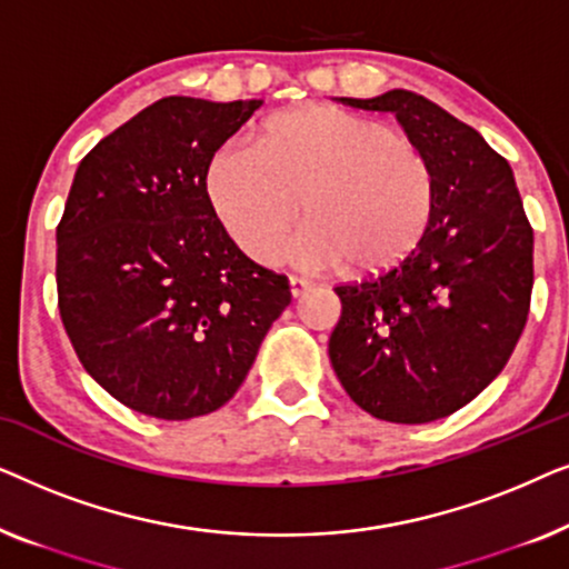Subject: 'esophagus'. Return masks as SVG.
Here are the masks:
<instances>
[{"label": "esophagus", "instance_id": "34e87169", "mask_svg": "<svg viewBox=\"0 0 569 569\" xmlns=\"http://www.w3.org/2000/svg\"><path fill=\"white\" fill-rule=\"evenodd\" d=\"M313 290V282H308V279H300V277H290V292L295 300H300L302 295Z\"/></svg>", "mask_w": 569, "mask_h": 569}]
</instances>
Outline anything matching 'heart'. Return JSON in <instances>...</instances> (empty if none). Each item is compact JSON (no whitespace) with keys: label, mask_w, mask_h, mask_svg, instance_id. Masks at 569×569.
I'll list each match as a JSON object with an SVG mask.
<instances>
[{"label":"heart","mask_w":569,"mask_h":569,"mask_svg":"<svg viewBox=\"0 0 569 569\" xmlns=\"http://www.w3.org/2000/svg\"><path fill=\"white\" fill-rule=\"evenodd\" d=\"M207 201L228 238L256 263L282 253L306 269L341 267L349 277L401 263L425 238L435 176L403 131L337 106L271 116L251 147H228L207 170Z\"/></svg>","instance_id":"heart-1"}]
</instances>
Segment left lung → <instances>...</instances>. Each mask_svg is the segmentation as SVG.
<instances>
[{
    "instance_id": "obj_1",
    "label": "left lung",
    "mask_w": 569,
    "mask_h": 569,
    "mask_svg": "<svg viewBox=\"0 0 569 569\" xmlns=\"http://www.w3.org/2000/svg\"><path fill=\"white\" fill-rule=\"evenodd\" d=\"M339 100L396 116L430 160L435 204L399 267L333 290V372L372 417L435 422L477 399L510 360L531 306L533 230L508 160L469 123L411 90Z\"/></svg>"
}]
</instances>
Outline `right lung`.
I'll return each mask as SVG.
<instances>
[{
	"label": "right lung",
	"mask_w": 569,
	"mask_h": 569,
	"mask_svg": "<svg viewBox=\"0 0 569 569\" xmlns=\"http://www.w3.org/2000/svg\"><path fill=\"white\" fill-rule=\"evenodd\" d=\"M261 103L162 98L74 173L57 228L61 323L82 368L139 415L228 403L292 300L287 277L248 259L207 201L214 152Z\"/></svg>",
	"instance_id": "obj_1"
}]
</instances>
